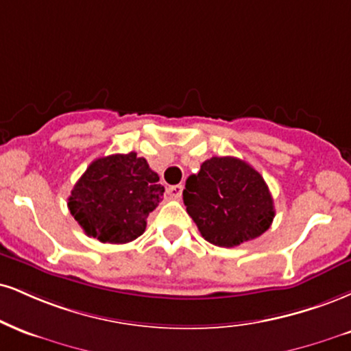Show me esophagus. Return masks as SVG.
<instances>
[{
  "label": "esophagus",
  "mask_w": 351,
  "mask_h": 351,
  "mask_svg": "<svg viewBox=\"0 0 351 351\" xmlns=\"http://www.w3.org/2000/svg\"><path fill=\"white\" fill-rule=\"evenodd\" d=\"M168 194H170L171 199H180L181 194H183V186L181 184H175V186L168 188Z\"/></svg>",
  "instance_id": "1"
}]
</instances>
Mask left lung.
<instances>
[{
    "label": "left lung",
    "mask_w": 351,
    "mask_h": 351,
    "mask_svg": "<svg viewBox=\"0 0 351 351\" xmlns=\"http://www.w3.org/2000/svg\"><path fill=\"white\" fill-rule=\"evenodd\" d=\"M183 201L201 235L217 247L260 237L271 226V193L252 165L235 157H213L186 180Z\"/></svg>",
    "instance_id": "left-lung-1"
}]
</instances>
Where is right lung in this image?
<instances>
[{"mask_svg":"<svg viewBox=\"0 0 351 351\" xmlns=\"http://www.w3.org/2000/svg\"><path fill=\"white\" fill-rule=\"evenodd\" d=\"M135 152L96 158L69 197L70 214L84 234L103 243H128L145 232L147 217L165 188Z\"/></svg>","mask_w":351,"mask_h":351,"instance_id":"1","label":"right lung"}]
</instances>
